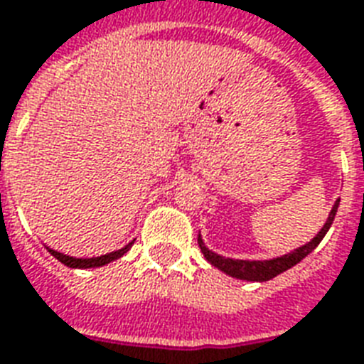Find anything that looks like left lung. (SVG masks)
I'll return each mask as SVG.
<instances>
[{
	"label": "left lung",
	"instance_id": "1",
	"mask_svg": "<svg viewBox=\"0 0 364 364\" xmlns=\"http://www.w3.org/2000/svg\"><path fill=\"white\" fill-rule=\"evenodd\" d=\"M338 206H340V200H336V204H334V208H332V212H330L328 219H326V223H324V227L318 231V235L313 238L311 242H307L305 246H301V248L294 250L292 254H287V256H282V257H274V259H267V262L231 259V257H223V256H218V254H213L212 250H208L206 246H204L200 237H198V246H200L204 257H206L208 262L212 263L213 267H218L219 271L231 274V277H235V279H240V281H252V282L271 281V279H274L277 274L284 273L287 269L294 267L296 263L301 262L305 256H309L313 250L317 248L318 242H321V240L324 238V235L328 232L332 221H334V218H336Z\"/></svg>",
	"mask_w": 364,
	"mask_h": 364
}]
</instances>
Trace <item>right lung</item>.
Returning a JSON list of instances; mask_svg holds the SVG:
<instances>
[{"mask_svg": "<svg viewBox=\"0 0 364 364\" xmlns=\"http://www.w3.org/2000/svg\"><path fill=\"white\" fill-rule=\"evenodd\" d=\"M133 242H129L127 246H124L122 250H116V252H110V254H107V256H101V257H85V259H82V257H70V256H65V254H60V252H55V250L49 248V252H51L53 256L57 257L60 263H65L66 267H72V269H90V267H101V265H107V263L114 262V259H118V257H122L124 254H126L127 250L132 248Z\"/></svg>", "mask_w": 364, "mask_h": 364, "instance_id": "1", "label": "right lung"}]
</instances>
